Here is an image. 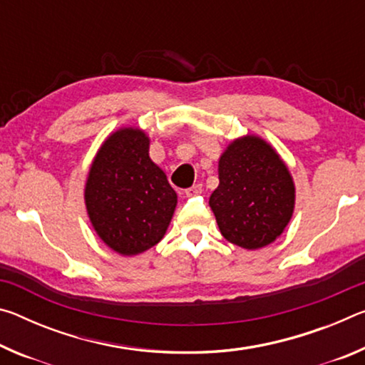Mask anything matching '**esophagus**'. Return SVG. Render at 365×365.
<instances>
[{
    "label": "esophagus",
    "mask_w": 365,
    "mask_h": 365,
    "mask_svg": "<svg viewBox=\"0 0 365 365\" xmlns=\"http://www.w3.org/2000/svg\"><path fill=\"white\" fill-rule=\"evenodd\" d=\"M201 191H202V187H201L200 183H197V185H193V187H190V188L185 190V195H187V196H195V195H200Z\"/></svg>",
    "instance_id": "1"
}]
</instances>
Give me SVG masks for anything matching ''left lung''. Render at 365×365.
<instances>
[{
  "instance_id": "1",
  "label": "left lung",
  "mask_w": 365,
  "mask_h": 365,
  "mask_svg": "<svg viewBox=\"0 0 365 365\" xmlns=\"http://www.w3.org/2000/svg\"><path fill=\"white\" fill-rule=\"evenodd\" d=\"M209 206L225 240L246 250L262 248L280 237L292 219V175L279 154L250 135L222 154L219 187Z\"/></svg>"
}]
</instances>
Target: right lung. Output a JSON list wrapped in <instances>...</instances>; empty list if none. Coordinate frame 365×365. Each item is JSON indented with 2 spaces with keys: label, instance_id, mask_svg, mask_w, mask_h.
Segmentation results:
<instances>
[{
  "label": "right lung",
  "instance_id": "right-lung-1",
  "mask_svg": "<svg viewBox=\"0 0 365 365\" xmlns=\"http://www.w3.org/2000/svg\"><path fill=\"white\" fill-rule=\"evenodd\" d=\"M148 150L143 132L122 128L104 141L86 180L91 224L103 242L123 256L159 243L177 206L174 188Z\"/></svg>",
  "mask_w": 365,
  "mask_h": 365
}]
</instances>
